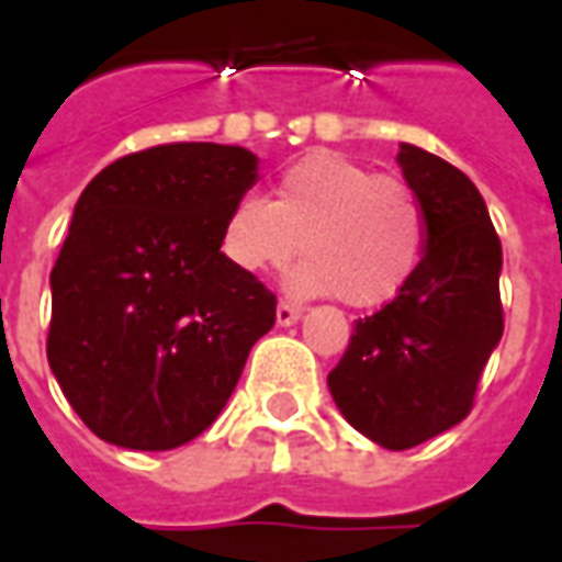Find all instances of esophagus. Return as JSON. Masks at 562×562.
Returning <instances> with one entry per match:
<instances>
[{"mask_svg": "<svg viewBox=\"0 0 562 562\" xmlns=\"http://www.w3.org/2000/svg\"><path fill=\"white\" fill-rule=\"evenodd\" d=\"M301 316H304V310H301V306L285 304V301L277 304V325H280V328H289V325H294Z\"/></svg>", "mask_w": 562, "mask_h": 562, "instance_id": "34e87169", "label": "esophagus"}]
</instances>
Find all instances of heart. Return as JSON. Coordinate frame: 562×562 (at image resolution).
Returning <instances> with one entry per match:
<instances>
[{"label":"heart","instance_id":"obj_1","mask_svg":"<svg viewBox=\"0 0 562 562\" xmlns=\"http://www.w3.org/2000/svg\"><path fill=\"white\" fill-rule=\"evenodd\" d=\"M424 213L409 186L361 161L318 149L280 173L273 198H240L222 222V256L249 277L301 258L285 289L297 297L340 294L379 306L401 292L422 258Z\"/></svg>","mask_w":562,"mask_h":562}]
</instances>
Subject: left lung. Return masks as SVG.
Returning a JSON list of instances; mask_svg holds the SVG:
<instances>
[{"instance_id":"1","label":"left lung","mask_w":562,"mask_h":562,"mask_svg":"<svg viewBox=\"0 0 562 562\" xmlns=\"http://www.w3.org/2000/svg\"><path fill=\"white\" fill-rule=\"evenodd\" d=\"M397 165L422 204V261L391 304L355 322L328 373L342 418L391 451L422 446L470 415L503 337V246L482 192L415 144H401Z\"/></svg>"}]
</instances>
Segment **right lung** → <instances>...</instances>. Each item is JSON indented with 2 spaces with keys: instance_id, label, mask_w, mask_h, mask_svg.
Wrapping results in <instances>:
<instances>
[{
  "instance_id": "1",
  "label": "right lung",
  "mask_w": 562,
  "mask_h": 562,
  "mask_svg": "<svg viewBox=\"0 0 562 562\" xmlns=\"http://www.w3.org/2000/svg\"><path fill=\"white\" fill-rule=\"evenodd\" d=\"M258 156L161 144L80 192L50 270L47 361L92 434L168 451L216 422L277 297L222 256V222L256 186Z\"/></svg>"
}]
</instances>
